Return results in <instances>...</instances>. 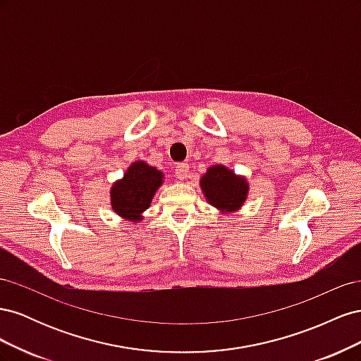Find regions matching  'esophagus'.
<instances>
[{
  "instance_id": "obj_1",
  "label": "esophagus",
  "mask_w": 361,
  "mask_h": 361,
  "mask_svg": "<svg viewBox=\"0 0 361 361\" xmlns=\"http://www.w3.org/2000/svg\"><path fill=\"white\" fill-rule=\"evenodd\" d=\"M174 176H176L179 180H183L185 178L188 176V164H178L176 167H174Z\"/></svg>"
}]
</instances>
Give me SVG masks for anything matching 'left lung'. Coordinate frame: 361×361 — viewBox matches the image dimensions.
<instances>
[{"instance_id":"obj_1","label":"left lung","mask_w":361,"mask_h":361,"mask_svg":"<svg viewBox=\"0 0 361 361\" xmlns=\"http://www.w3.org/2000/svg\"><path fill=\"white\" fill-rule=\"evenodd\" d=\"M200 183L206 200L218 209L235 211L243 206L247 199L248 183L245 179L235 176L231 170L223 166L211 167Z\"/></svg>"}]
</instances>
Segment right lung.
<instances>
[{
  "label": "right lung",
  "instance_id": "obj_1",
  "mask_svg": "<svg viewBox=\"0 0 361 361\" xmlns=\"http://www.w3.org/2000/svg\"><path fill=\"white\" fill-rule=\"evenodd\" d=\"M161 183L162 173L159 170L143 161L134 162L123 179L111 188L113 209L130 220H140V214L147 209Z\"/></svg>",
  "mask_w": 361,
  "mask_h": 361
}]
</instances>
